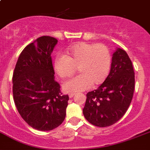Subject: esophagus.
Returning a JSON list of instances; mask_svg holds the SVG:
<instances>
[{
	"mask_svg": "<svg viewBox=\"0 0 150 150\" xmlns=\"http://www.w3.org/2000/svg\"><path fill=\"white\" fill-rule=\"evenodd\" d=\"M75 93H70L69 94V97H70V98H71V97H73L74 96H75Z\"/></svg>",
	"mask_w": 150,
	"mask_h": 150,
	"instance_id": "obj_1",
	"label": "esophagus"
}]
</instances>
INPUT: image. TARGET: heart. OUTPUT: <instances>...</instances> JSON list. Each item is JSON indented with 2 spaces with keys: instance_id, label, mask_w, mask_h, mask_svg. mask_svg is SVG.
Here are the masks:
<instances>
[{
  "instance_id": "1",
  "label": "heart",
  "mask_w": 150,
  "mask_h": 150,
  "mask_svg": "<svg viewBox=\"0 0 150 150\" xmlns=\"http://www.w3.org/2000/svg\"><path fill=\"white\" fill-rule=\"evenodd\" d=\"M111 61V53L106 45L78 42L68 48L66 55L56 57L53 67L63 79L72 76L77 69L80 75L63 84L66 91L75 92L103 84L109 73Z\"/></svg>"
}]
</instances>
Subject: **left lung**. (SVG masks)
I'll use <instances>...</instances> for the list:
<instances>
[{"label":"left lung","instance_id":"8db88e82","mask_svg":"<svg viewBox=\"0 0 150 150\" xmlns=\"http://www.w3.org/2000/svg\"><path fill=\"white\" fill-rule=\"evenodd\" d=\"M134 71L127 53L121 48L113 53L111 69L103 83L87 93L84 117L97 127L118 122L129 107L134 91Z\"/></svg>","mask_w":150,"mask_h":150}]
</instances>
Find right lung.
<instances>
[{
	"mask_svg": "<svg viewBox=\"0 0 150 150\" xmlns=\"http://www.w3.org/2000/svg\"><path fill=\"white\" fill-rule=\"evenodd\" d=\"M55 38L42 36L20 53L13 75L15 105L23 120L41 131H51L63 122L68 95H62L55 81L51 53Z\"/></svg>",
	"mask_w": 150,
	"mask_h": 150,
	"instance_id": "add662e5",
	"label": "right lung"
}]
</instances>
